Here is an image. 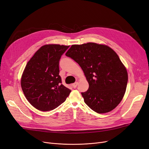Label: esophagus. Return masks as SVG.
Wrapping results in <instances>:
<instances>
[{
  "instance_id": "1",
  "label": "esophagus",
  "mask_w": 149,
  "mask_h": 149,
  "mask_svg": "<svg viewBox=\"0 0 149 149\" xmlns=\"http://www.w3.org/2000/svg\"><path fill=\"white\" fill-rule=\"evenodd\" d=\"M77 85H78V82H75V83H74V84L72 85V86L74 88H76L77 86Z\"/></svg>"
}]
</instances>
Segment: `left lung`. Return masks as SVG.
I'll return each instance as SVG.
<instances>
[{
  "label": "left lung",
  "mask_w": 149,
  "mask_h": 149,
  "mask_svg": "<svg viewBox=\"0 0 149 149\" xmlns=\"http://www.w3.org/2000/svg\"><path fill=\"white\" fill-rule=\"evenodd\" d=\"M65 55L83 70L89 88L81 93L86 105L98 113L111 112L125 95L128 72L117 54L104 44L72 45Z\"/></svg>",
  "instance_id": "8db88e82"
}]
</instances>
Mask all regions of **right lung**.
Listing matches in <instances>:
<instances>
[{"label":"right lung","instance_id":"right-lung-1","mask_svg":"<svg viewBox=\"0 0 149 149\" xmlns=\"http://www.w3.org/2000/svg\"><path fill=\"white\" fill-rule=\"evenodd\" d=\"M69 46L43 45L27 62L21 79L27 100L41 111L54 109L64 102L70 90L61 84L59 61Z\"/></svg>","mask_w":149,"mask_h":149}]
</instances>
